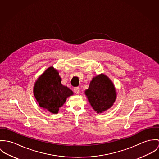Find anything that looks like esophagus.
I'll return each instance as SVG.
<instances>
[{
  "mask_svg": "<svg viewBox=\"0 0 159 159\" xmlns=\"http://www.w3.org/2000/svg\"><path fill=\"white\" fill-rule=\"evenodd\" d=\"M74 91L76 94H79L80 92V88L79 87H76L74 88Z\"/></svg>",
  "mask_w": 159,
  "mask_h": 159,
  "instance_id": "esophagus-1",
  "label": "esophagus"
}]
</instances>
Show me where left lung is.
<instances>
[{
  "instance_id": "left-lung-1",
  "label": "left lung",
  "mask_w": 159,
  "mask_h": 159,
  "mask_svg": "<svg viewBox=\"0 0 159 159\" xmlns=\"http://www.w3.org/2000/svg\"><path fill=\"white\" fill-rule=\"evenodd\" d=\"M93 108L98 113H102L113 106L116 93L111 81L104 74L94 77L85 91Z\"/></svg>"
}]
</instances>
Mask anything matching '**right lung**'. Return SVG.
<instances>
[{
    "mask_svg": "<svg viewBox=\"0 0 159 159\" xmlns=\"http://www.w3.org/2000/svg\"><path fill=\"white\" fill-rule=\"evenodd\" d=\"M61 79L53 67L49 68L38 79L34 93L39 106L57 113L68 97L73 94L70 88L61 84Z\"/></svg>",
    "mask_w": 159,
    "mask_h": 159,
    "instance_id": "1",
    "label": "right lung"
}]
</instances>
